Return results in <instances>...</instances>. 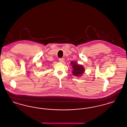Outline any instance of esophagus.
I'll list each match as a JSON object with an SVG mask.
<instances>
[{
  "label": "esophagus",
  "mask_w": 127,
  "mask_h": 127,
  "mask_svg": "<svg viewBox=\"0 0 127 127\" xmlns=\"http://www.w3.org/2000/svg\"><path fill=\"white\" fill-rule=\"evenodd\" d=\"M59 61L61 63H64V58H59Z\"/></svg>",
  "instance_id": "esophagus-1"
}]
</instances>
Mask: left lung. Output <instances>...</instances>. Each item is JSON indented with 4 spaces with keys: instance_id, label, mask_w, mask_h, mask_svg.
<instances>
[{
    "instance_id": "8db88e82",
    "label": "left lung",
    "mask_w": 127,
    "mask_h": 127,
    "mask_svg": "<svg viewBox=\"0 0 127 127\" xmlns=\"http://www.w3.org/2000/svg\"><path fill=\"white\" fill-rule=\"evenodd\" d=\"M71 64L72 66V74L75 76H80L84 73L85 69L82 65L78 64L76 62H71Z\"/></svg>"
}]
</instances>
